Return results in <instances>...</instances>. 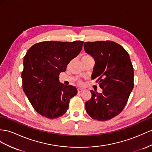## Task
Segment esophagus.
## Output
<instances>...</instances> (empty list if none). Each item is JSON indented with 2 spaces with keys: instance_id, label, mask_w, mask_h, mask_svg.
I'll return each mask as SVG.
<instances>
[{
  "instance_id": "34e87169",
  "label": "esophagus",
  "mask_w": 152,
  "mask_h": 152,
  "mask_svg": "<svg viewBox=\"0 0 152 152\" xmlns=\"http://www.w3.org/2000/svg\"><path fill=\"white\" fill-rule=\"evenodd\" d=\"M84 91V89L83 88H77V92H81Z\"/></svg>"
}]
</instances>
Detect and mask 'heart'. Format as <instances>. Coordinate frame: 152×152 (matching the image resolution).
<instances>
[{"mask_svg": "<svg viewBox=\"0 0 152 152\" xmlns=\"http://www.w3.org/2000/svg\"><path fill=\"white\" fill-rule=\"evenodd\" d=\"M88 57H91L90 56H88V55H84L82 58H88ZM78 84L79 85H82L83 84V83H82V81H79V82H78Z\"/></svg>", "mask_w": 152, "mask_h": 152, "instance_id": "1", "label": "heart"}]
</instances>
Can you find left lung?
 <instances>
[{
	"label": "left lung",
	"mask_w": 152,
	"mask_h": 152,
	"mask_svg": "<svg viewBox=\"0 0 152 152\" xmlns=\"http://www.w3.org/2000/svg\"><path fill=\"white\" fill-rule=\"evenodd\" d=\"M84 49L94 58L92 78L103 89L91 91L85 109L92 119L104 121L122 112L134 88V68L130 56L123 47L112 41L85 42Z\"/></svg>",
	"instance_id": "left-lung-1"
}]
</instances>
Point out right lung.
Masks as SVG:
<instances>
[{
    "instance_id": "1",
    "label": "right lung",
    "mask_w": 152,
    "mask_h": 152,
    "mask_svg": "<svg viewBox=\"0 0 152 152\" xmlns=\"http://www.w3.org/2000/svg\"><path fill=\"white\" fill-rule=\"evenodd\" d=\"M83 41H45L33 45L24 58L22 88L38 114L49 119L63 115L77 88L59 81L61 72L78 55Z\"/></svg>"
}]
</instances>
